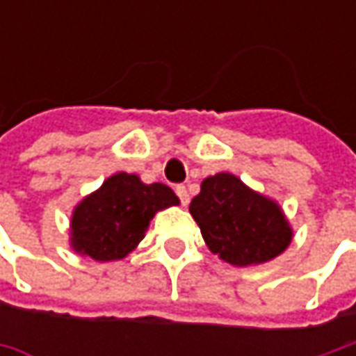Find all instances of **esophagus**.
I'll return each mask as SVG.
<instances>
[{
    "label": "esophagus",
    "mask_w": 356,
    "mask_h": 356,
    "mask_svg": "<svg viewBox=\"0 0 356 356\" xmlns=\"http://www.w3.org/2000/svg\"><path fill=\"white\" fill-rule=\"evenodd\" d=\"M176 196L180 198V204H182V206H188V202H190V194H188V190H186L184 184L176 186Z\"/></svg>",
    "instance_id": "34e87169"
}]
</instances>
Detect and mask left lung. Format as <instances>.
<instances>
[{
    "mask_svg": "<svg viewBox=\"0 0 356 356\" xmlns=\"http://www.w3.org/2000/svg\"><path fill=\"white\" fill-rule=\"evenodd\" d=\"M190 213L208 248L232 266L269 261L293 236L280 206L250 190L234 174L206 178L190 204Z\"/></svg>",
    "mask_w": 356,
    "mask_h": 356,
    "instance_id": "8db88e82",
    "label": "left lung"
}]
</instances>
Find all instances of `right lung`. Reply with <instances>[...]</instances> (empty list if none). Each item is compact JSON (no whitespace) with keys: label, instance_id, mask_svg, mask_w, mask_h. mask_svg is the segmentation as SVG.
I'll return each mask as SVG.
<instances>
[{"label":"right lung","instance_id":"obj_1","mask_svg":"<svg viewBox=\"0 0 356 356\" xmlns=\"http://www.w3.org/2000/svg\"><path fill=\"white\" fill-rule=\"evenodd\" d=\"M176 204L178 196L166 184H144L134 174L118 172L75 208L73 248L97 261L122 259L144 238L154 213Z\"/></svg>","mask_w":356,"mask_h":356}]
</instances>
